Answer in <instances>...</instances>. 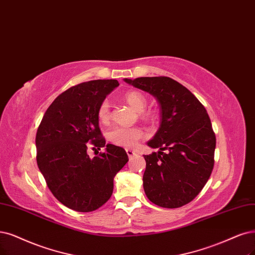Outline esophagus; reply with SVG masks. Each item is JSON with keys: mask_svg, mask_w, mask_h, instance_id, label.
Masks as SVG:
<instances>
[{"mask_svg": "<svg viewBox=\"0 0 255 255\" xmlns=\"http://www.w3.org/2000/svg\"><path fill=\"white\" fill-rule=\"evenodd\" d=\"M126 152H127V154L129 156V158L133 157L135 155V151H133V150H131V149H126Z\"/></svg>", "mask_w": 255, "mask_h": 255, "instance_id": "obj_1", "label": "esophagus"}]
</instances>
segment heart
<instances>
[{
	"mask_svg": "<svg viewBox=\"0 0 255 255\" xmlns=\"http://www.w3.org/2000/svg\"><path fill=\"white\" fill-rule=\"evenodd\" d=\"M124 100L134 110L140 112L146 107V98L144 94L137 90H130L124 94ZM154 110H146L142 112V117L145 119L152 118L154 116ZM111 117L110 104L107 100H104L98 108V119L103 124H107ZM144 137L143 130L136 127H116L109 132V139L111 142L121 147L131 148L134 147L138 140Z\"/></svg>",
	"mask_w": 255,
	"mask_h": 255,
	"instance_id": "heart-1",
	"label": "heart"
}]
</instances>
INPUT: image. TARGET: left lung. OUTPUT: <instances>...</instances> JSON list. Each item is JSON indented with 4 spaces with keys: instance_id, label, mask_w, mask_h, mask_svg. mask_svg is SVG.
Wrapping results in <instances>:
<instances>
[{
    "instance_id": "1",
    "label": "left lung",
    "mask_w": 255,
    "mask_h": 255,
    "mask_svg": "<svg viewBox=\"0 0 255 255\" xmlns=\"http://www.w3.org/2000/svg\"><path fill=\"white\" fill-rule=\"evenodd\" d=\"M151 93L159 103L161 125L148 145L158 152L144 155V190L163 208H180L193 201L214 166L216 138L203 104L182 84L168 77L125 79Z\"/></svg>"
}]
</instances>
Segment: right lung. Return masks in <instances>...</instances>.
I'll return each instance as SVG.
<instances>
[{"label":"right lung","mask_w":255,"mask_h":255,"mask_svg":"<svg viewBox=\"0 0 255 255\" xmlns=\"http://www.w3.org/2000/svg\"><path fill=\"white\" fill-rule=\"evenodd\" d=\"M118 86L117 80H94L70 87L52 102L37 128V167L55 199L74 211L90 212L105 204L113 177L128 162L125 150L111 144L93 159L87 154L89 147L106 144L98 108Z\"/></svg>","instance_id":"1"}]
</instances>
